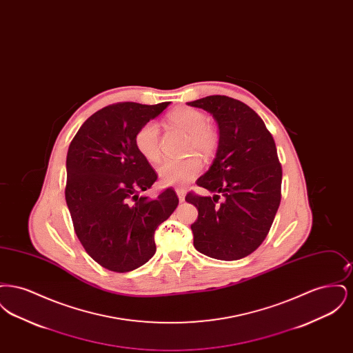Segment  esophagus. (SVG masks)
Wrapping results in <instances>:
<instances>
[{
	"label": "esophagus",
	"instance_id": "1",
	"mask_svg": "<svg viewBox=\"0 0 353 353\" xmlns=\"http://www.w3.org/2000/svg\"><path fill=\"white\" fill-rule=\"evenodd\" d=\"M176 193H177V197H179V200L183 202L185 200V190L184 189H176Z\"/></svg>",
	"mask_w": 353,
	"mask_h": 353
}]
</instances>
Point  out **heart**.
I'll return each mask as SVG.
<instances>
[{
    "instance_id": "b5f03b06",
    "label": "heart",
    "mask_w": 353,
    "mask_h": 353,
    "mask_svg": "<svg viewBox=\"0 0 353 353\" xmlns=\"http://www.w3.org/2000/svg\"><path fill=\"white\" fill-rule=\"evenodd\" d=\"M168 119L174 127L189 134V151L199 152L203 156L214 151L217 145V134L208 125V119L201 111L184 107L173 111ZM159 140V124L153 120L143 124L134 134V145L137 151L151 163H156L160 159ZM201 169L200 159L192 156L183 160H165L157 169V173L160 183L165 186H185L200 174Z\"/></svg>"
}]
</instances>
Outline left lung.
<instances>
[{"instance_id": "8db88e82", "label": "left lung", "mask_w": 353, "mask_h": 353, "mask_svg": "<svg viewBox=\"0 0 353 353\" xmlns=\"http://www.w3.org/2000/svg\"><path fill=\"white\" fill-rule=\"evenodd\" d=\"M219 125L216 157L197 185L213 196L188 193L199 217L190 226L194 248L210 258L236 261L265 241L281 203L282 167L272 136L258 114L223 95L188 101ZM224 201L218 203L219 196Z\"/></svg>"}]
</instances>
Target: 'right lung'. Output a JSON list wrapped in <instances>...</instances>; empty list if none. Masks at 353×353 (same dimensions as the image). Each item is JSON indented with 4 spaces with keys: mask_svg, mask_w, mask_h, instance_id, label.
I'll return each instance as SVG.
<instances>
[{
    "mask_svg": "<svg viewBox=\"0 0 353 353\" xmlns=\"http://www.w3.org/2000/svg\"><path fill=\"white\" fill-rule=\"evenodd\" d=\"M168 105L104 107L84 121L68 147V210L84 250L104 269L128 272L147 263L156 252V229L179 205L172 188L154 199L140 196L157 174L134 145L139 128Z\"/></svg>",
    "mask_w": 353,
    "mask_h": 353,
    "instance_id": "right-lung-1",
    "label": "right lung"
}]
</instances>
